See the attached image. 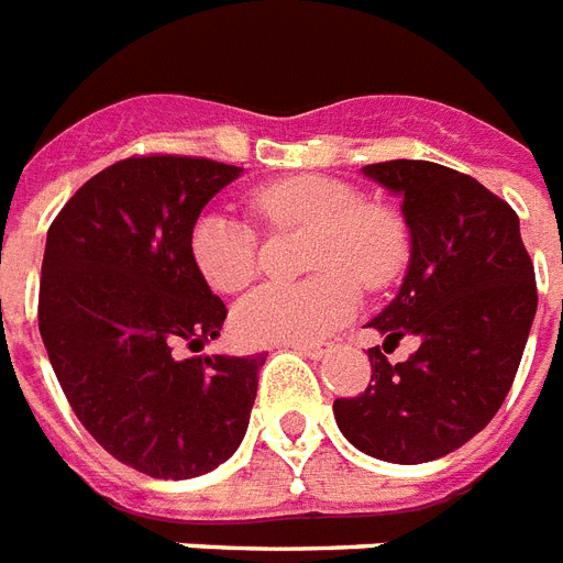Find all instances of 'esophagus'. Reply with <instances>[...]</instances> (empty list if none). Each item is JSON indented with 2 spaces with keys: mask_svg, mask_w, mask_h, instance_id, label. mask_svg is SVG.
Segmentation results:
<instances>
[{
  "mask_svg": "<svg viewBox=\"0 0 563 563\" xmlns=\"http://www.w3.org/2000/svg\"><path fill=\"white\" fill-rule=\"evenodd\" d=\"M292 351L301 356H308V360H313V362H319L328 356V347L324 345H292Z\"/></svg>",
  "mask_w": 563,
  "mask_h": 563,
  "instance_id": "34e87169",
  "label": "esophagus"
}]
</instances>
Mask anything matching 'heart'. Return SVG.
<instances>
[{
    "instance_id": "obj_1",
    "label": "heart",
    "mask_w": 563,
    "mask_h": 563,
    "mask_svg": "<svg viewBox=\"0 0 563 563\" xmlns=\"http://www.w3.org/2000/svg\"><path fill=\"white\" fill-rule=\"evenodd\" d=\"M253 209L273 227L316 230L305 285H262L232 310V331L247 345H316L354 316L360 285L385 287L406 262V232L394 212L365 203L360 189L324 175H299L262 187ZM192 262L207 285L235 292L258 267V241L244 221L212 209L189 239ZM351 275L355 277L350 278Z\"/></svg>"
}]
</instances>
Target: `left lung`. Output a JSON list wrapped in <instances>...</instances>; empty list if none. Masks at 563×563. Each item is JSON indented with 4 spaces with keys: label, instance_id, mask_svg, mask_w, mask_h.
Masks as SVG:
<instances>
[{
    "label": "left lung",
    "instance_id": "8db88e82",
    "mask_svg": "<svg viewBox=\"0 0 563 563\" xmlns=\"http://www.w3.org/2000/svg\"><path fill=\"white\" fill-rule=\"evenodd\" d=\"M362 175L391 195L411 235V258L391 305L371 319L385 345L421 347L391 366L371 347V383L336 399L339 431L388 463H429L475 438L504 406L536 319V267L521 221L498 195L431 161H385Z\"/></svg>",
    "mask_w": 563,
    "mask_h": 563
}]
</instances>
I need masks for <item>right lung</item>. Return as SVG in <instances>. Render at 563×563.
I'll use <instances>...</instances> for the list:
<instances>
[{
	"instance_id": "1",
	"label": "right lung",
	"mask_w": 563,
	"mask_h": 563,
	"mask_svg": "<svg viewBox=\"0 0 563 563\" xmlns=\"http://www.w3.org/2000/svg\"><path fill=\"white\" fill-rule=\"evenodd\" d=\"M241 166L129 157L86 180L45 241L40 333L77 420L111 457L189 481L235 454L267 356H184L224 301L192 262L195 221Z\"/></svg>"
}]
</instances>
